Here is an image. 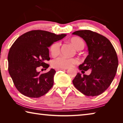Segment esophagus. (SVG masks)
<instances>
[{"instance_id": "obj_1", "label": "esophagus", "mask_w": 123, "mask_h": 123, "mask_svg": "<svg viewBox=\"0 0 123 123\" xmlns=\"http://www.w3.org/2000/svg\"><path fill=\"white\" fill-rule=\"evenodd\" d=\"M65 70V69H62V68H57V69H56V71H58V70Z\"/></svg>"}]
</instances>
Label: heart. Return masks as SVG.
<instances>
[{"label": "heart", "instance_id": "b5f03b06", "mask_svg": "<svg viewBox=\"0 0 123 123\" xmlns=\"http://www.w3.org/2000/svg\"><path fill=\"white\" fill-rule=\"evenodd\" d=\"M68 41L74 47V48L78 50H81L84 48V42L79 37H72ZM60 44L57 42L53 43L50 47V51L53 56L57 55L60 53ZM78 60L74 58H67L63 56H59L52 60L51 66L55 68L66 69L71 67L74 64L78 63Z\"/></svg>", "mask_w": 123, "mask_h": 123}]
</instances>
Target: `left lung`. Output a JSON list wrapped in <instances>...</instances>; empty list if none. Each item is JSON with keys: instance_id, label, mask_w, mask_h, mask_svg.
<instances>
[{"instance_id": "left-lung-1", "label": "left lung", "mask_w": 123, "mask_h": 123, "mask_svg": "<svg viewBox=\"0 0 123 123\" xmlns=\"http://www.w3.org/2000/svg\"><path fill=\"white\" fill-rule=\"evenodd\" d=\"M84 39L88 47V55L79 66L82 74L78 73L73 83L75 88L87 96H97L108 88L116 75L118 66L116 51L106 37L91 30L76 31L72 34Z\"/></svg>"}]
</instances>
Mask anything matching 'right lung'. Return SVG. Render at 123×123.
Segmentation results:
<instances>
[{"mask_svg":"<svg viewBox=\"0 0 123 123\" xmlns=\"http://www.w3.org/2000/svg\"><path fill=\"white\" fill-rule=\"evenodd\" d=\"M66 36L38 30L27 32L16 39L8 54V70L20 93L30 98H39L51 89L55 70L51 69L41 74L37 69L40 66L49 67L45 63L50 59L48 48Z\"/></svg>","mask_w":123,"mask_h":123,"instance_id":"add662e5","label":"right lung"}]
</instances>
